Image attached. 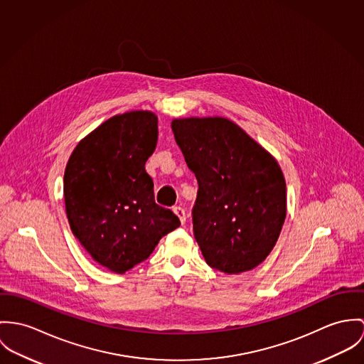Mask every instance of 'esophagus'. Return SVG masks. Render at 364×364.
<instances>
[{"label":"esophagus","instance_id":"obj_1","mask_svg":"<svg viewBox=\"0 0 364 364\" xmlns=\"http://www.w3.org/2000/svg\"><path fill=\"white\" fill-rule=\"evenodd\" d=\"M173 212L178 216L180 222L184 225V223H186V210H184L181 206H174V208H173Z\"/></svg>","mask_w":364,"mask_h":364}]
</instances>
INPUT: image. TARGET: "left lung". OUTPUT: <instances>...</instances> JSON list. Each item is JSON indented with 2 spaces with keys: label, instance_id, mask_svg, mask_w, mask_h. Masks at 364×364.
Segmentation results:
<instances>
[{
  "label": "left lung",
  "instance_id": "obj_1",
  "mask_svg": "<svg viewBox=\"0 0 364 364\" xmlns=\"http://www.w3.org/2000/svg\"><path fill=\"white\" fill-rule=\"evenodd\" d=\"M171 129L198 181L191 215L206 264L225 274L255 268L272 251L286 218L279 164L228 119L173 120Z\"/></svg>",
  "mask_w": 364,
  "mask_h": 364
}]
</instances>
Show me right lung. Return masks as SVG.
<instances>
[{"instance_id":"add662e5","label":"right lung","mask_w":364,"mask_h":364,"mask_svg":"<svg viewBox=\"0 0 364 364\" xmlns=\"http://www.w3.org/2000/svg\"><path fill=\"white\" fill-rule=\"evenodd\" d=\"M158 141V117L129 112L103 122L74 149L64 200L74 236L100 265L124 274L145 261L180 219L155 202L145 163Z\"/></svg>"}]
</instances>
